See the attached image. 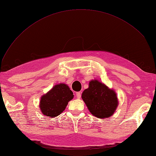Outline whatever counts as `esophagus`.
I'll list each match as a JSON object with an SVG mask.
<instances>
[{
    "label": "esophagus",
    "mask_w": 156,
    "mask_h": 156,
    "mask_svg": "<svg viewBox=\"0 0 156 156\" xmlns=\"http://www.w3.org/2000/svg\"><path fill=\"white\" fill-rule=\"evenodd\" d=\"M76 97H77L78 99L81 98V92H77V93H76Z\"/></svg>",
    "instance_id": "esophagus-1"
}]
</instances>
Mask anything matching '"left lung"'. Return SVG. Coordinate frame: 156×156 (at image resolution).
<instances>
[{
    "label": "left lung",
    "instance_id": "1",
    "mask_svg": "<svg viewBox=\"0 0 156 156\" xmlns=\"http://www.w3.org/2000/svg\"><path fill=\"white\" fill-rule=\"evenodd\" d=\"M82 99L89 111L98 119L111 116L119 105L116 92L98 80L89 83L82 94Z\"/></svg>",
    "mask_w": 156,
    "mask_h": 156
}]
</instances>
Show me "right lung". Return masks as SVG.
<instances>
[{
	"label": "right lung",
	"instance_id": "add662e5",
	"mask_svg": "<svg viewBox=\"0 0 156 156\" xmlns=\"http://www.w3.org/2000/svg\"><path fill=\"white\" fill-rule=\"evenodd\" d=\"M73 98V92L67 84H56L41 98L40 108L43 115L53 118L60 115Z\"/></svg>",
	"mask_w": 156,
	"mask_h": 156
}]
</instances>
